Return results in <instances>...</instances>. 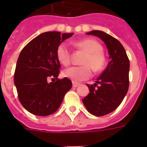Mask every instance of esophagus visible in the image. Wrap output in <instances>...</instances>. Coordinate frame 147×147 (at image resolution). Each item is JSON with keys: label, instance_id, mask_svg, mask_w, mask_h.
<instances>
[{"label": "esophagus", "instance_id": "obj_1", "mask_svg": "<svg viewBox=\"0 0 147 147\" xmlns=\"http://www.w3.org/2000/svg\"><path fill=\"white\" fill-rule=\"evenodd\" d=\"M78 86H80V83H76V82H73V83H72V86H73V87H77Z\"/></svg>", "mask_w": 147, "mask_h": 147}]
</instances>
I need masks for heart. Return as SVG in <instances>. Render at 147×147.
<instances>
[{
  "label": "heart",
  "mask_w": 147,
  "mask_h": 147,
  "mask_svg": "<svg viewBox=\"0 0 147 147\" xmlns=\"http://www.w3.org/2000/svg\"><path fill=\"white\" fill-rule=\"evenodd\" d=\"M76 45L86 53L82 60V64L84 65L67 67L63 71V76L74 82H80L90 77V67L95 72L101 71L105 65V57L102 52V45L95 39H83L76 42ZM56 56L61 64L67 66L70 64L71 50L66 42L58 45Z\"/></svg>",
  "instance_id": "obj_1"
}]
</instances>
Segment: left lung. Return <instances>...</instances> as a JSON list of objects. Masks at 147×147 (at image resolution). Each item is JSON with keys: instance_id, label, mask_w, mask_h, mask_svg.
I'll list each match as a JSON object with an SVG mask.
<instances>
[{"instance_id": "1", "label": "left lung", "mask_w": 147, "mask_h": 147, "mask_svg": "<svg viewBox=\"0 0 147 147\" xmlns=\"http://www.w3.org/2000/svg\"><path fill=\"white\" fill-rule=\"evenodd\" d=\"M102 39L108 49L109 62L94 84L89 85L90 93L83 102L90 113L102 117L114 111L120 105L129 87V59L117 39L101 30H91Z\"/></svg>"}]
</instances>
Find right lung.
<instances>
[{
  "mask_svg": "<svg viewBox=\"0 0 147 147\" xmlns=\"http://www.w3.org/2000/svg\"><path fill=\"white\" fill-rule=\"evenodd\" d=\"M72 35L73 33L45 32L22 49L16 63L14 83L20 102L30 113L42 117L54 113L71 88L69 79H57L61 64L56 50L61 42ZM49 78H53L51 83L48 82Z\"/></svg>",
  "mask_w": 147,
  "mask_h": 147,
  "instance_id": "1",
  "label": "right lung"
}]
</instances>
